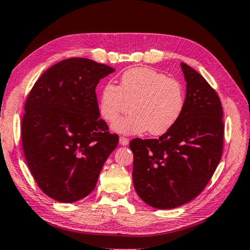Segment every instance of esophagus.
I'll return each mask as SVG.
<instances>
[{"label":"esophagus","mask_w":250,"mask_h":250,"mask_svg":"<svg viewBox=\"0 0 250 250\" xmlns=\"http://www.w3.org/2000/svg\"><path fill=\"white\" fill-rule=\"evenodd\" d=\"M119 143H120L121 145H124V146H125V145L129 144V139H126V138H125V137H120Z\"/></svg>","instance_id":"esophagus-1"}]
</instances>
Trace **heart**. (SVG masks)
<instances>
[{
	"label": "heart",
	"instance_id": "1",
	"mask_svg": "<svg viewBox=\"0 0 250 250\" xmlns=\"http://www.w3.org/2000/svg\"><path fill=\"white\" fill-rule=\"evenodd\" d=\"M129 116L118 120L112 129L124 134L148 132L160 135L168 131L183 113L185 90L179 81L167 78L152 67L125 71L119 86L108 83L101 93L98 109L107 122L115 121L128 110Z\"/></svg>",
	"mask_w": 250,
	"mask_h": 250
}]
</instances>
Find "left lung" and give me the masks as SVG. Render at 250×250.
Returning a JSON list of instances; mask_svg holds the SVG:
<instances>
[{
	"instance_id": "8db88e82",
	"label": "left lung",
	"mask_w": 250,
	"mask_h": 250,
	"mask_svg": "<svg viewBox=\"0 0 250 250\" xmlns=\"http://www.w3.org/2000/svg\"><path fill=\"white\" fill-rule=\"evenodd\" d=\"M187 83L178 121L158 139H133L132 178L138 196L156 208H174L206 188L221 161L223 109L210 84L180 63Z\"/></svg>"
}]
</instances>
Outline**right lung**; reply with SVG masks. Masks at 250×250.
<instances>
[{"label": "right lung", "mask_w": 250, "mask_h": 250, "mask_svg": "<svg viewBox=\"0 0 250 250\" xmlns=\"http://www.w3.org/2000/svg\"><path fill=\"white\" fill-rule=\"evenodd\" d=\"M115 69L90 59L71 58L36 82L25 104L21 142L39 188L59 202H75L93 191L117 147L101 119L96 86Z\"/></svg>", "instance_id": "obj_1"}]
</instances>
